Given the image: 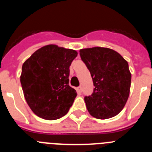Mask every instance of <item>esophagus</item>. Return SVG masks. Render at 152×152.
<instances>
[{
	"mask_svg": "<svg viewBox=\"0 0 152 152\" xmlns=\"http://www.w3.org/2000/svg\"><path fill=\"white\" fill-rule=\"evenodd\" d=\"M77 91L78 93L82 92V88H81V86H79L78 88H77Z\"/></svg>",
	"mask_w": 152,
	"mask_h": 152,
	"instance_id": "1",
	"label": "esophagus"
}]
</instances>
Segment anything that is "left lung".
I'll return each mask as SVG.
<instances>
[{
    "label": "left lung",
    "mask_w": 152,
    "mask_h": 152,
    "mask_svg": "<svg viewBox=\"0 0 152 152\" xmlns=\"http://www.w3.org/2000/svg\"><path fill=\"white\" fill-rule=\"evenodd\" d=\"M81 60L91 72L95 88L84 101L93 117L110 119L121 112L129 96L132 75L128 62L109 48L80 50Z\"/></svg>",
    "instance_id": "left-lung-1"
}]
</instances>
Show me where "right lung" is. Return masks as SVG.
<instances>
[{
    "label": "right lung",
    "mask_w": 152,
    "mask_h": 152,
    "mask_svg": "<svg viewBox=\"0 0 152 152\" xmlns=\"http://www.w3.org/2000/svg\"><path fill=\"white\" fill-rule=\"evenodd\" d=\"M73 49L47 45L24 61L20 83L24 97L36 116L55 120L66 115L77 93L69 86V67L77 57Z\"/></svg>",
    "instance_id": "right-lung-1"
}]
</instances>
